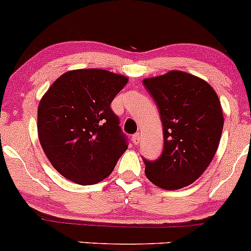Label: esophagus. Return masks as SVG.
<instances>
[{
	"label": "esophagus",
	"mask_w": 251,
	"mask_h": 251,
	"mask_svg": "<svg viewBox=\"0 0 251 251\" xmlns=\"http://www.w3.org/2000/svg\"><path fill=\"white\" fill-rule=\"evenodd\" d=\"M132 142H133V144H135V145H138L140 142V134L139 133H135L133 137H132Z\"/></svg>",
	"instance_id": "34e87169"
}]
</instances>
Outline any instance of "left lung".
Segmentation results:
<instances>
[{
    "label": "left lung",
    "instance_id": "left-lung-1",
    "mask_svg": "<svg viewBox=\"0 0 251 251\" xmlns=\"http://www.w3.org/2000/svg\"><path fill=\"white\" fill-rule=\"evenodd\" d=\"M159 108L164 150L145 163V175L165 190L185 188L205 171L220 145L224 118L215 89L181 71L143 80Z\"/></svg>",
    "mask_w": 251,
    "mask_h": 251
}]
</instances>
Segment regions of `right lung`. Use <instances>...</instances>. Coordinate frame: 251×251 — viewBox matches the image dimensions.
Here are the masks:
<instances>
[{
  "instance_id": "obj_1",
  "label": "right lung",
  "mask_w": 251,
  "mask_h": 251,
  "mask_svg": "<svg viewBox=\"0 0 251 251\" xmlns=\"http://www.w3.org/2000/svg\"><path fill=\"white\" fill-rule=\"evenodd\" d=\"M128 79L88 68L63 73L37 108V133L53 168L80 185L97 184L113 171L127 150L112 100Z\"/></svg>"
}]
</instances>
